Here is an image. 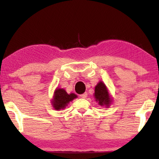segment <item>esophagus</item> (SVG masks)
I'll use <instances>...</instances> for the list:
<instances>
[{
	"label": "esophagus",
	"instance_id": "34e87169",
	"mask_svg": "<svg viewBox=\"0 0 159 159\" xmlns=\"http://www.w3.org/2000/svg\"><path fill=\"white\" fill-rule=\"evenodd\" d=\"M87 96H88V93H84L83 94H82V95H80V98H84V99L87 98Z\"/></svg>",
	"mask_w": 159,
	"mask_h": 159
}]
</instances>
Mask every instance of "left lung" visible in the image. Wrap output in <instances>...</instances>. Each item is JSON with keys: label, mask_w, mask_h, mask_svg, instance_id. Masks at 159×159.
<instances>
[{"label": "left lung", "mask_w": 159, "mask_h": 159, "mask_svg": "<svg viewBox=\"0 0 159 159\" xmlns=\"http://www.w3.org/2000/svg\"><path fill=\"white\" fill-rule=\"evenodd\" d=\"M94 96L95 101L98 102L100 106L109 107L112 101L107 86L102 81H99L95 86Z\"/></svg>", "instance_id": "left-lung-1"}]
</instances>
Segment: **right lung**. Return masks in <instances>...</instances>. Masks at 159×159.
I'll use <instances>...</instances> for the list:
<instances>
[{
    "label": "right lung",
    "instance_id": "obj_1",
    "mask_svg": "<svg viewBox=\"0 0 159 159\" xmlns=\"http://www.w3.org/2000/svg\"><path fill=\"white\" fill-rule=\"evenodd\" d=\"M76 98L77 95L76 94H68L63 88H57L54 93L53 99L51 102L55 109H64L68 105L69 102H71Z\"/></svg>",
    "mask_w": 159,
    "mask_h": 159
}]
</instances>
